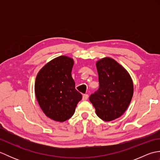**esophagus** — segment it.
Here are the masks:
<instances>
[{
	"instance_id": "obj_1",
	"label": "esophagus",
	"mask_w": 160,
	"mask_h": 160,
	"mask_svg": "<svg viewBox=\"0 0 160 160\" xmlns=\"http://www.w3.org/2000/svg\"><path fill=\"white\" fill-rule=\"evenodd\" d=\"M88 98H89V96L88 94H84L82 96V100H87Z\"/></svg>"
}]
</instances>
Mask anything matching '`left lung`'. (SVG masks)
<instances>
[{"instance_id":"obj_1","label":"left lung","mask_w":160,"mask_h":160,"mask_svg":"<svg viewBox=\"0 0 160 160\" xmlns=\"http://www.w3.org/2000/svg\"><path fill=\"white\" fill-rule=\"evenodd\" d=\"M99 89L89 100L96 114L104 121L118 118L127 109L133 94V84L124 68L111 58L96 63Z\"/></svg>"}]
</instances>
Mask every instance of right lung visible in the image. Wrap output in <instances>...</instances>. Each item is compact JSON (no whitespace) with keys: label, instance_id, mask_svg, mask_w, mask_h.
Listing matches in <instances>:
<instances>
[{"label":"right lung","instance_id":"add662e5","mask_svg":"<svg viewBox=\"0 0 160 160\" xmlns=\"http://www.w3.org/2000/svg\"><path fill=\"white\" fill-rule=\"evenodd\" d=\"M73 60L61 56L50 61L37 75L36 99L47 117L58 122L69 120L82 99L71 77Z\"/></svg>","mask_w":160,"mask_h":160}]
</instances>
